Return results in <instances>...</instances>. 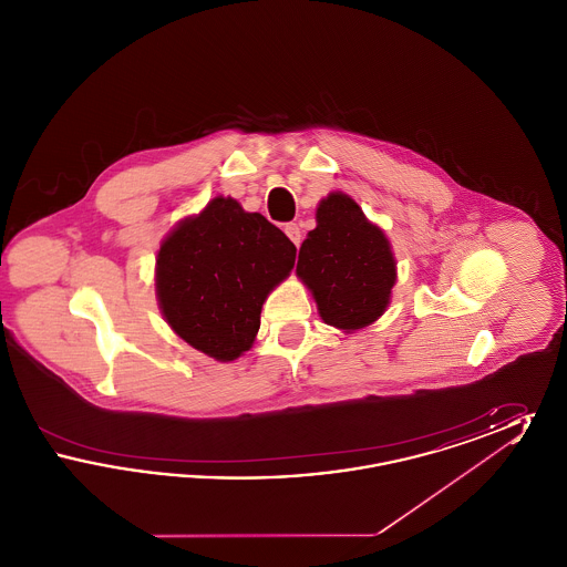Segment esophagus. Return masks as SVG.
Wrapping results in <instances>:
<instances>
[{"label": "esophagus", "mask_w": 567, "mask_h": 567, "mask_svg": "<svg viewBox=\"0 0 567 567\" xmlns=\"http://www.w3.org/2000/svg\"><path fill=\"white\" fill-rule=\"evenodd\" d=\"M285 234L289 236V240L296 244V246L301 244V229H299L297 223H287V225H285Z\"/></svg>", "instance_id": "obj_1"}]
</instances>
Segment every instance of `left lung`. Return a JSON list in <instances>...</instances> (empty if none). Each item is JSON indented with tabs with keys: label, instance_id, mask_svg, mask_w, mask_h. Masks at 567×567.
<instances>
[{
	"label": "left lung",
	"instance_id": "left-lung-1",
	"mask_svg": "<svg viewBox=\"0 0 567 567\" xmlns=\"http://www.w3.org/2000/svg\"><path fill=\"white\" fill-rule=\"evenodd\" d=\"M296 271L324 323L344 331L378 321L398 278L384 231L340 190L321 199L317 227L299 248Z\"/></svg>",
	"mask_w": 567,
	"mask_h": 567
}]
</instances>
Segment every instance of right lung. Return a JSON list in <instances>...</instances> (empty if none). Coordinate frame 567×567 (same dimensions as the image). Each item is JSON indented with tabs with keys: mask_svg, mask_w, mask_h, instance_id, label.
Instances as JSON below:
<instances>
[{
	"mask_svg": "<svg viewBox=\"0 0 567 567\" xmlns=\"http://www.w3.org/2000/svg\"><path fill=\"white\" fill-rule=\"evenodd\" d=\"M296 250L266 216L215 197L181 220L157 252L163 319L193 349L238 359L255 342L264 301L293 270Z\"/></svg>",
	"mask_w": 567,
	"mask_h": 567,
	"instance_id": "right-lung-1",
	"label": "right lung"
}]
</instances>
